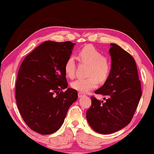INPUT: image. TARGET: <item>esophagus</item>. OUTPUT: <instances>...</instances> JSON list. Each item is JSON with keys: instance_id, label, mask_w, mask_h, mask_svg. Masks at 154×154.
<instances>
[{"instance_id": "obj_1", "label": "esophagus", "mask_w": 154, "mask_h": 154, "mask_svg": "<svg viewBox=\"0 0 154 154\" xmlns=\"http://www.w3.org/2000/svg\"><path fill=\"white\" fill-rule=\"evenodd\" d=\"M85 96V95L83 94V93H82V92H79V93H78V96H79V98H82V96Z\"/></svg>"}]
</instances>
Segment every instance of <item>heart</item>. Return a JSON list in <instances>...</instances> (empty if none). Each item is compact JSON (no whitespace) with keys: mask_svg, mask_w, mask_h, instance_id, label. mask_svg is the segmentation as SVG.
Returning a JSON list of instances; mask_svg holds the SVG:
<instances>
[{"mask_svg":"<svg viewBox=\"0 0 154 154\" xmlns=\"http://www.w3.org/2000/svg\"><path fill=\"white\" fill-rule=\"evenodd\" d=\"M81 60L89 64L87 78H79L71 82V86L79 92L85 93L94 89L98 85V80L104 82L110 75L111 65L109 60L94 47L88 45L79 52ZM64 72L67 77H72L75 74V61L73 56H69L65 62Z\"/></svg>","mask_w":154,"mask_h":154,"instance_id":"1","label":"heart"}]
</instances>
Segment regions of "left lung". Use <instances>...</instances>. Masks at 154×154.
Wrapping results in <instances>:
<instances>
[{
	"mask_svg": "<svg viewBox=\"0 0 154 154\" xmlns=\"http://www.w3.org/2000/svg\"><path fill=\"white\" fill-rule=\"evenodd\" d=\"M110 75L94 93L105 96V101L91 97L92 105L86 112L90 126L100 134H111L128 124L141 97V86L134 59L115 43L109 49Z\"/></svg>",
	"mask_w": 154,
	"mask_h": 154,
	"instance_id": "8db88e82",
	"label": "left lung"
}]
</instances>
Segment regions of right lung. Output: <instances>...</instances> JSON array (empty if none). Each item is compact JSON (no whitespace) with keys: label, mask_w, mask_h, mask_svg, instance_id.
I'll list each match as a JSON object with an SVG mask.
<instances>
[{"label":"right lung","mask_w":154,"mask_h":154,"mask_svg":"<svg viewBox=\"0 0 154 154\" xmlns=\"http://www.w3.org/2000/svg\"><path fill=\"white\" fill-rule=\"evenodd\" d=\"M75 45L71 41H47L28 54L20 67L15 85L17 105L25 123L37 133L57 131L77 100V90L67 88L64 69Z\"/></svg>","instance_id":"1"}]
</instances>
